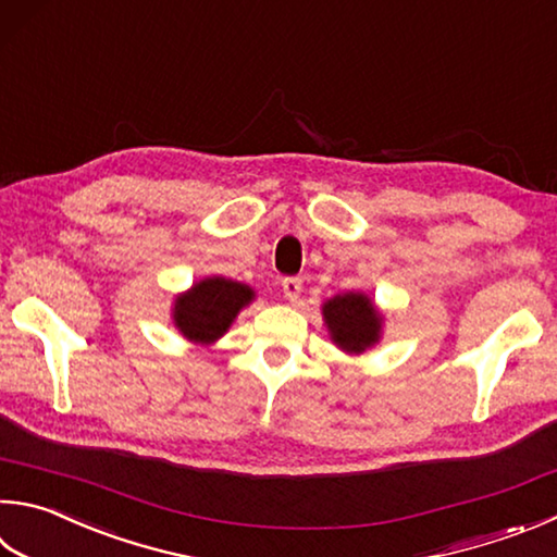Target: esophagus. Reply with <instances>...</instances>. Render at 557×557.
<instances>
[{
    "instance_id": "esophagus-1",
    "label": "esophagus",
    "mask_w": 557,
    "mask_h": 557,
    "mask_svg": "<svg viewBox=\"0 0 557 557\" xmlns=\"http://www.w3.org/2000/svg\"><path fill=\"white\" fill-rule=\"evenodd\" d=\"M282 295H285V299L295 305V301L301 295V280L299 277H285V280H282Z\"/></svg>"
}]
</instances>
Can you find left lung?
Returning a JSON list of instances; mask_svg holds the SVG:
<instances>
[{
  "label": "left lung",
  "mask_w": 557,
  "mask_h": 557,
  "mask_svg": "<svg viewBox=\"0 0 557 557\" xmlns=\"http://www.w3.org/2000/svg\"><path fill=\"white\" fill-rule=\"evenodd\" d=\"M331 343L348 356H362L382 341L384 313L366 292H343L321 305Z\"/></svg>",
  "instance_id": "8db88e82"
}]
</instances>
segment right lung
Wrapping results in <instances>:
<instances>
[{"label":"right lung","mask_w":557,"mask_h":557,"mask_svg":"<svg viewBox=\"0 0 557 557\" xmlns=\"http://www.w3.org/2000/svg\"><path fill=\"white\" fill-rule=\"evenodd\" d=\"M252 299L256 289L250 285L211 275L175 297L173 323L180 336L195 346H214Z\"/></svg>","instance_id":"1"}]
</instances>
